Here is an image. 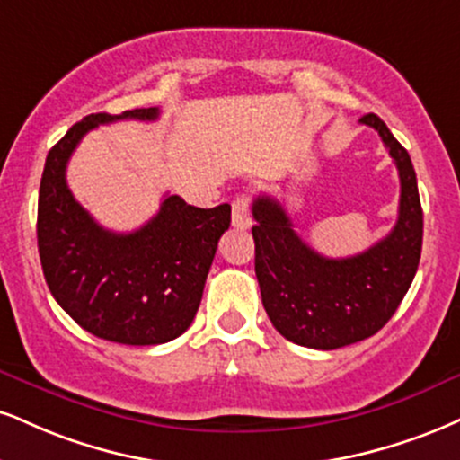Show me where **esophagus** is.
<instances>
[{"mask_svg": "<svg viewBox=\"0 0 460 460\" xmlns=\"http://www.w3.org/2000/svg\"><path fill=\"white\" fill-rule=\"evenodd\" d=\"M231 223L235 229H248L251 226V197L237 195L231 203Z\"/></svg>", "mask_w": 460, "mask_h": 460, "instance_id": "1", "label": "esophagus"}]
</instances>
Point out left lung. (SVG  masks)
Masks as SVG:
<instances>
[{
    "label": "left lung",
    "mask_w": 460,
    "mask_h": 460,
    "mask_svg": "<svg viewBox=\"0 0 460 460\" xmlns=\"http://www.w3.org/2000/svg\"><path fill=\"white\" fill-rule=\"evenodd\" d=\"M359 121L379 132L401 177L398 220L384 240L353 257L328 259L293 231L276 199L252 201L254 272L263 308L287 341L311 349H339L377 334L411 287L422 252V206L411 158L377 115Z\"/></svg>",
    "instance_id": "left-lung-1"
}]
</instances>
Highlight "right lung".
Masks as SVG:
<instances>
[{
    "label": "right lung",
    "instance_id": "obj_1",
    "mask_svg": "<svg viewBox=\"0 0 460 460\" xmlns=\"http://www.w3.org/2000/svg\"><path fill=\"white\" fill-rule=\"evenodd\" d=\"M158 107L92 113L59 139L38 195V252L59 306L83 330L121 345H163L190 328L231 206L203 209L169 195L132 234H113L72 197L66 167L85 132L119 119H158Z\"/></svg>",
    "mask_w": 460,
    "mask_h": 460
}]
</instances>
